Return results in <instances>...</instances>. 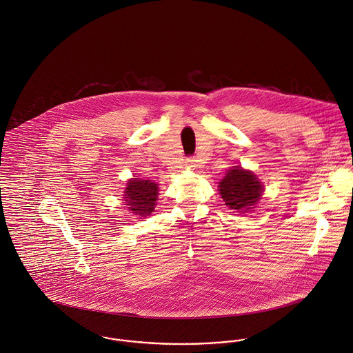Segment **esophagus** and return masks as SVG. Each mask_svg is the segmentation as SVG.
<instances>
[{"instance_id": "obj_1", "label": "esophagus", "mask_w": 353, "mask_h": 353, "mask_svg": "<svg viewBox=\"0 0 353 353\" xmlns=\"http://www.w3.org/2000/svg\"><path fill=\"white\" fill-rule=\"evenodd\" d=\"M186 165L189 167V168H197V160L194 159V157H188V160H186Z\"/></svg>"}]
</instances>
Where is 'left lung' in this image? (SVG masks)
Here are the masks:
<instances>
[{"label": "left lung", "mask_w": 353, "mask_h": 353, "mask_svg": "<svg viewBox=\"0 0 353 353\" xmlns=\"http://www.w3.org/2000/svg\"><path fill=\"white\" fill-rule=\"evenodd\" d=\"M219 192L231 210L246 213L261 200L263 188L252 171L236 165L227 171L219 183Z\"/></svg>", "instance_id": "obj_1"}]
</instances>
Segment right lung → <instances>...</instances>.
<instances>
[{
	"instance_id": "1",
	"label": "right lung",
	"mask_w": 353,
	"mask_h": 353,
	"mask_svg": "<svg viewBox=\"0 0 353 353\" xmlns=\"http://www.w3.org/2000/svg\"><path fill=\"white\" fill-rule=\"evenodd\" d=\"M159 196L157 183L148 179L132 178L129 179L123 192V205L136 216L147 217L150 216Z\"/></svg>"
}]
</instances>
